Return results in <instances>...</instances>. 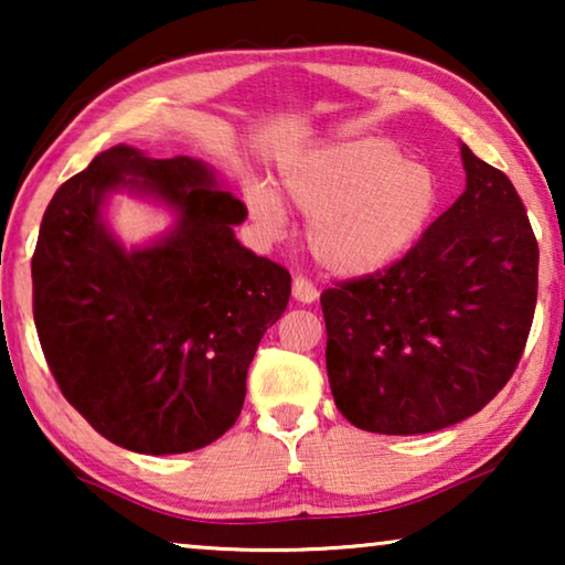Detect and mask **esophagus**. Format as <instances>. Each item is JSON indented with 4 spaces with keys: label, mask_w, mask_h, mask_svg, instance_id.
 Returning <instances> with one entry per match:
<instances>
[{
    "label": "esophagus",
    "mask_w": 565,
    "mask_h": 565,
    "mask_svg": "<svg viewBox=\"0 0 565 565\" xmlns=\"http://www.w3.org/2000/svg\"><path fill=\"white\" fill-rule=\"evenodd\" d=\"M292 298H296L298 303H313V300L319 298V290H316V285L308 280L306 275H296L292 277Z\"/></svg>",
    "instance_id": "obj_1"
}]
</instances>
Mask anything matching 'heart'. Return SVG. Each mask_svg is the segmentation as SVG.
<instances>
[{
  "instance_id": "obj_1",
  "label": "heart",
  "mask_w": 565,
  "mask_h": 565,
  "mask_svg": "<svg viewBox=\"0 0 565 565\" xmlns=\"http://www.w3.org/2000/svg\"><path fill=\"white\" fill-rule=\"evenodd\" d=\"M285 195L308 218V249L339 277L373 275L396 262L427 226L439 184L427 164L383 136H344L285 161ZM252 218L275 234L288 211L265 182L244 190Z\"/></svg>"
}]
</instances>
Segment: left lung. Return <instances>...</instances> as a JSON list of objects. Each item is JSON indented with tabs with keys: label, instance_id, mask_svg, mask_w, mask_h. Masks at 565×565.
<instances>
[{
	"label": "left lung",
	"instance_id": "1",
	"mask_svg": "<svg viewBox=\"0 0 565 565\" xmlns=\"http://www.w3.org/2000/svg\"><path fill=\"white\" fill-rule=\"evenodd\" d=\"M466 190L398 262L321 292L334 404L358 429L427 435L481 412L520 365L537 238L509 177L460 146Z\"/></svg>",
	"mask_w": 565,
	"mask_h": 565
}]
</instances>
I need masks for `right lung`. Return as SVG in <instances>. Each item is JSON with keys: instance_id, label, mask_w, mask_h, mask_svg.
Instances as JSON below:
<instances>
[{"instance_id": "1", "label": "right lung", "mask_w": 565, "mask_h": 565, "mask_svg": "<svg viewBox=\"0 0 565 565\" xmlns=\"http://www.w3.org/2000/svg\"><path fill=\"white\" fill-rule=\"evenodd\" d=\"M128 189L175 226L126 250L102 207ZM246 205L200 159L118 143L61 184L33 254V316L61 393L110 443L200 450L234 427L246 373L290 300V273L238 244Z\"/></svg>"}]
</instances>
